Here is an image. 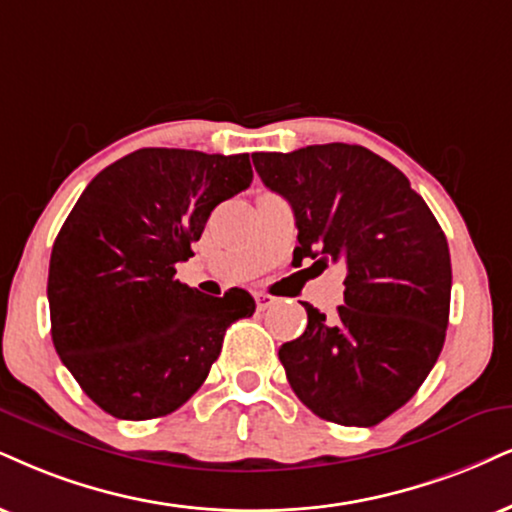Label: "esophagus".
<instances>
[{
    "mask_svg": "<svg viewBox=\"0 0 512 512\" xmlns=\"http://www.w3.org/2000/svg\"><path fill=\"white\" fill-rule=\"evenodd\" d=\"M275 304H277L275 296H270V294H266V292H258V294H256V306H258V311H266V308L275 306Z\"/></svg>",
    "mask_w": 512,
    "mask_h": 512,
    "instance_id": "esophagus-1",
    "label": "esophagus"
}]
</instances>
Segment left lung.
<instances>
[{
	"label": "left lung",
	"instance_id": "obj_1",
	"mask_svg": "<svg viewBox=\"0 0 512 512\" xmlns=\"http://www.w3.org/2000/svg\"><path fill=\"white\" fill-rule=\"evenodd\" d=\"M251 159L263 185L292 206L294 261L346 268L337 318L304 304V334L280 346L287 380L318 418L377 425L413 399L444 346L451 306L444 230L406 175L358 144Z\"/></svg>",
	"mask_w": 512,
	"mask_h": 512
}]
</instances>
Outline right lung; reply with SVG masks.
Returning <instances> with one entry per match:
<instances>
[{
    "label": "right lung",
    "mask_w": 512,
    "mask_h": 512,
    "mask_svg": "<svg viewBox=\"0 0 512 512\" xmlns=\"http://www.w3.org/2000/svg\"><path fill=\"white\" fill-rule=\"evenodd\" d=\"M251 178L249 154L137 149L68 213L49 258L54 349L113 418L178 410L204 384L227 327L254 315L244 289L204 296L175 280L213 208Z\"/></svg>",
    "instance_id": "1"
}]
</instances>
